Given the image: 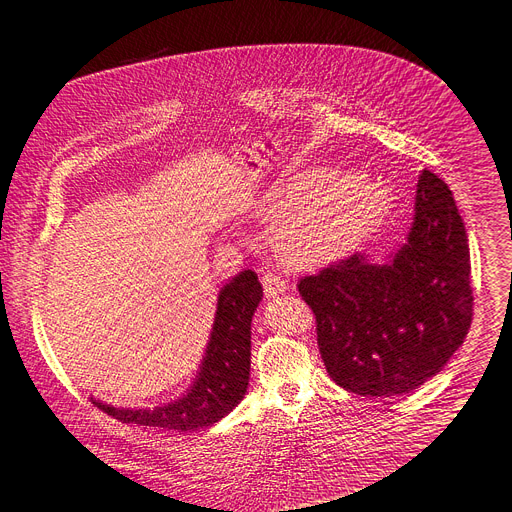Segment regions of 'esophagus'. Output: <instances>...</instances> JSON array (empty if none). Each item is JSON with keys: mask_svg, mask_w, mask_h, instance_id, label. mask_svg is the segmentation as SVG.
Returning a JSON list of instances; mask_svg holds the SVG:
<instances>
[{"mask_svg": "<svg viewBox=\"0 0 512 512\" xmlns=\"http://www.w3.org/2000/svg\"><path fill=\"white\" fill-rule=\"evenodd\" d=\"M261 282H263V292H265L267 298H274L278 294H284L286 288H288L286 282L282 278H278L276 274H265L261 278Z\"/></svg>", "mask_w": 512, "mask_h": 512, "instance_id": "esophagus-1", "label": "esophagus"}]
</instances>
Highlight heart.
Returning a JSON list of instances; mask_svg holds the SVG:
<instances>
[{
    "label": "heart",
    "instance_id": "obj_1",
    "mask_svg": "<svg viewBox=\"0 0 512 512\" xmlns=\"http://www.w3.org/2000/svg\"><path fill=\"white\" fill-rule=\"evenodd\" d=\"M389 189L364 175L317 170L269 193L265 220L278 255L296 267L346 257L379 226Z\"/></svg>",
    "mask_w": 512,
    "mask_h": 512
}]
</instances>
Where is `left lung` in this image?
I'll list each match as a JSON object with an SVG mask.
<instances>
[{
    "mask_svg": "<svg viewBox=\"0 0 512 512\" xmlns=\"http://www.w3.org/2000/svg\"><path fill=\"white\" fill-rule=\"evenodd\" d=\"M469 245L449 185L422 170L414 222L381 263L354 253L298 282L329 377L370 397L405 395L438 374L471 325Z\"/></svg>",
    "mask_w": 512,
    "mask_h": 512,
    "instance_id": "left-lung-1",
    "label": "left lung"
}]
</instances>
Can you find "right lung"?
I'll list each match as a JSON object with an SVG mask.
<instances>
[{"label": "right lung", "mask_w": 512, "mask_h": 512, "mask_svg": "<svg viewBox=\"0 0 512 512\" xmlns=\"http://www.w3.org/2000/svg\"><path fill=\"white\" fill-rule=\"evenodd\" d=\"M263 298V288L251 269L226 282L218 294L214 327L206 354L191 387L175 401L131 410L92 399L102 412L140 426L189 432L220 422L241 403L251 372V321Z\"/></svg>", "instance_id": "right-lung-1"}]
</instances>
